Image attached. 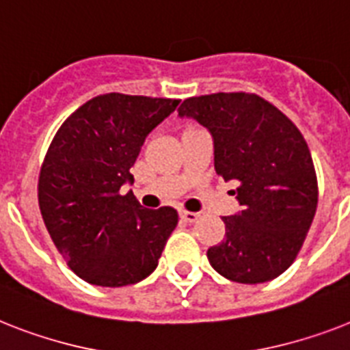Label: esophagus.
<instances>
[{
    "label": "esophagus",
    "instance_id": "esophagus-1",
    "mask_svg": "<svg viewBox=\"0 0 350 350\" xmlns=\"http://www.w3.org/2000/svg\"><path fill=\"white\" fill-rule=\"evenodd\" d=\"M180 217L187 223H196L200 214H196V212H189V210H180Z\"/></svg>",
    "mask_w": 350,
    "mask_h": 350
}]
</instances>
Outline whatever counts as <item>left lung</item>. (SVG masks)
<instances>
[{
	"instance_id": "left-lung-1",
	"label": "left lung",
	"mask_w": 350,
	"mask_h": 350,
	"mask_svg": "<svg viewBox=\"0 0 350 350\" xmlns=\"http://www.w3.org/2000/svg\"><path fill=\"white\" fill-rule=\"evenodd\" d=\"M212 133L215 172L234 180L243 210L223 217L224 239L208 248L212 268L239 284L282 275L302 248L318 204L308 142L293 122L255 93L190 96L180 106Z\"/></svg>"
}]
</instances>
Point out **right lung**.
Instances as JSON below:
<instances>
[{"instance_id": "right-lung-1", "label": "right lung", "mask_w": 350, "mask_h": 350, "mask_svg": "<svg viewBox=\"0 0 350 350\" xmlns=\"http://www.w3.org/2000/svg\"><path fill=\"white\" fill-rule=\"evenodd\" d=\"M178 98L106 93L75 109L42 160L37 200L55 248L77 277L122 288L149 277L178 224L170 206L144 208L120 187L146 136Z\"/></svg>"}]
</instances>
